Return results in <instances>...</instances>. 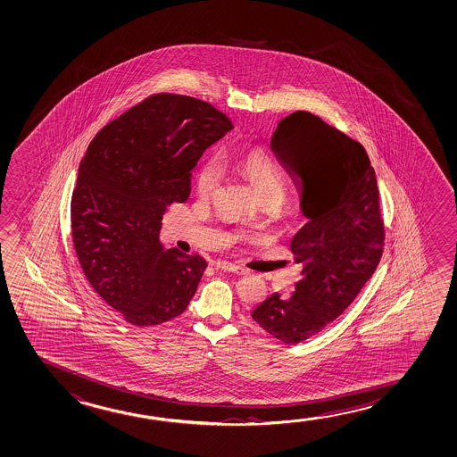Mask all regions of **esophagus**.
<instances>
[{"label":"esophagus","instance_id":"esophagus-1","mask_svg":"<svg viewBox=\"0 0 457 457\" xmlns=\"http://www.w3.org/2000/svg\"><path fill=\"white\" fill-rule=\"evenodd\" d=\"M214 265H216V268H220V270H224V271H230V273H245V268L235 265V263H230V262H225V260H218V262H214Z\"/></svg>","mask_w":457,"mask_h":457}]
</instances>
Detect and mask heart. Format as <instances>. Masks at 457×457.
<instances>
[{
  "label": "heart",
  "mask_w": 457,
  "mask_h": 457,
  "mask_svg": "<svg viewBox=\"0 0 457 457\" xmlns=\"http://www.w3.org/2000/svg\"><path fill=\"white\" fill-rule=\"evenodd\" d=\"M222 162L232 164L243 177L247 178L253 191L257 192L262 200L270 197L282 198L284 195V175L279 167L274 164L273 159L263 151H243L237 156L222 157ZM222 167L219 159H206L204 164L200 165L195 178L198 195L212 197L218 189Z\"/></svg>",
  "instance_id": "heart-1"
}]
</instances>
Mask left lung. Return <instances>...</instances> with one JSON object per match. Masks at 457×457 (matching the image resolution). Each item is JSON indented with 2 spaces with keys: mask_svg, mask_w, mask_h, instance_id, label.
<instances>
[{
  "mask_svg": "<svg viewBox=\"0 0 457 457\" xmlns=\"http://www.w3.org/2000/svg\"><path fill=\"white\" fill-rule=\"evenodd\" d=\"M271 150L300 189L307 219L290 243L301 279L253 311L276 339L298 344L336 320L380 263L385 241L378 186L360 142L309 112L280 120Z\"/></svg>",
  "mask_w": 457,
  "mask_h": 457,
  "instance_id": "left-lung-1",
  "label": "left lung"
}]
</instances>
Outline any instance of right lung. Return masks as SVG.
Masks as SVG:
<instances>
[{
    "label": "right lung",
    "instance_id": "add662e5",
    "mask_svg": "<svg viewBox=\"0 0 457 457\" xmlns=\"http://www.w3.org/2000/svg\"><path fill=\"white\" fill-rule=\"evenodd\" d=\"M233 129L212 104L154 95L96 134L71 202L75 253L96 293L137 327L171 320L192 300L206 262L159 239L162 216L191 194L204 150Z\"/></svg>",
    "mask_w": 457,
    "mask_h": 457
}]
</instances>
